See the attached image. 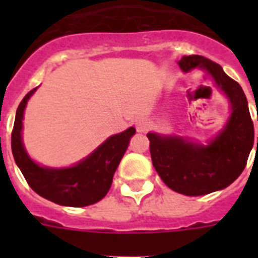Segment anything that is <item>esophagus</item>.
<instances>
[{
  "label": "esophagus",
  "mask_w": 258,
  "mask_h": 258,
  "mask_svg": "<svg viewBox=\"0 0 258 258\" xmlns=\"http://www.w3.org/2000/svg\"><path fill=\"white\" fill-rule=\"evenodd\" d=\"M135 127H137L138 133H146L150 128V121L147 119H139L135 123Z\"/></svg>",
  "instance_id": "esophagus-1"
}]
</instances>
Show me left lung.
Segmentation results:
<instances>
[{
  "mask_svg": "<svg viewBox=\"0 0 258 258\" xmlns=\"http://www.w3.org/2000/svg\"><path fill=\"white\" fill-rule=\"evenodd\" d=\"M178 64L183 72L197 67L208 71L228 96L232 113L224 130L208 146L182 137L149 133L150 153L154 167L171 190L190 197L205 196L228 187L244 171L254 142V128L244 91L221 66L198 54L183 56Z\"/></svg>",
  "mask_w": 258,
  "mask_h": 258,
  "instance_id": "1",
  "label": "left lung"
}]
</instances>
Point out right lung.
Listing matches in <instances>:
<instances>
[{
	"label": "right lung",
	"mask_w": 258,
	"mask_h": 258,
	"mask_svg": "<svg viewBox=\"0 0 258 258\" xmlns=\"http://www.w3.org/2000/svg\"><path fill=\"white\" fill-rule=\"evenodd\" d=\"M37 88L25 95L16 112L12 131V153L18 169L33 191L57 205L83 208L103 200L112 184L113 174L128 147L135 128L109 137L91 155L67 169H49L37 165L22 145V119L29 97Z\"/></svg>",
	"instance_id": "right-lung-1"
}]
</instances>
